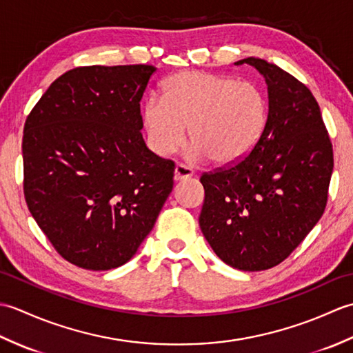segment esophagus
<instances>
[{"label": "esophagus", "instance_id": "obj_1", "mask_svg": "<svg viewBox=\"0 0 353 353\" xmlns=\"http://www.w3.org/2000/svg\"><path fill=\"white\" fill-rule=\"evenodd\" d=\"M194 176V171L192 168L186 167L183 163H177L176 165V170H174V181H186V179H190Z\"/></svg>", "mask_w": 353, "mask_h": 353}]
</instances>
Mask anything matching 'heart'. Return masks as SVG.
I'll return each mask as SVG.
<instances>
[{"label":"heart","mask_w":353,"mask_h":353,"mask_svg":"<svg viewBox=\"0 0 353 353\" xmlns=\"http://www.w3.org/2000/svg\"><path fill=\"white\" fill-rule=\"evenodd\" d=\"M268 100L259 85L205 71L172 74L163 97H150L142 123L150 147L161 156L183 145L186 127L194 141L188 156L211 157L216 165H235L249 156L265 132Z\"/></svg>","instance_id":"heart-1"}]
</instances>
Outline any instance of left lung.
<instances>
[{
  "mask_svg": "<svg viewBox=\"0 0 353 353\" xmlns=\"http://www.w3.org/2000/svg\"><path fill=\"white\" fill-rule=\"evenodd\" d=\"M243 63L265 79L267 127L245 159L201 174L199 223L223 262L261 272L287 259L323 215L334 152L319 103L302 81L264 59L235 65Z\"/></svg>",
  "mask_w": 353,
  "mask_h": 353,
  "instance_id": "8db88e82",
  "label": "left lung"
}]
</instances>
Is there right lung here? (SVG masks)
Instances as JSON below:
<instances>
[{"label":"right lung","instance_id":"1","mask_svg":"<svg viewBox=\"0 0 353 353\" xmlns=\"http://www.w3.org/2000/svg\"><path fill=\"white\" fill-rule=\"evenodd\" d=\"M152 65L80 66L30 112L22 138L24 196L37 226L71 264H125L172 190L174 162L147 148L141 99Z\"/></svg>","mask_w":353,"mask_h":353}]
</instances>
